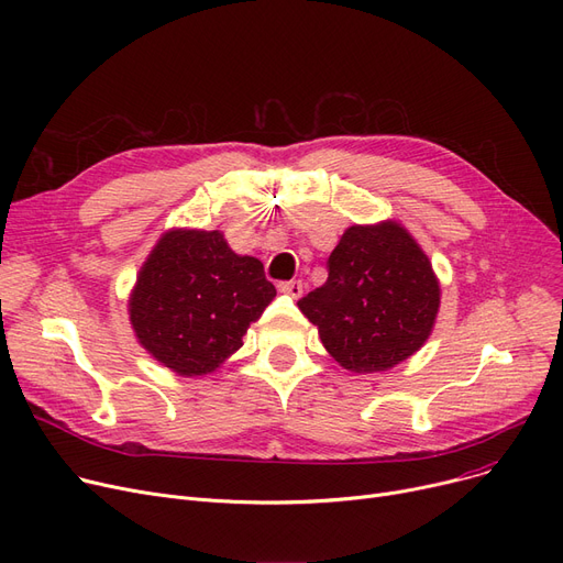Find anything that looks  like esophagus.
<instances>
[{
    "mask_svg": "<svg viewBox=\"0 0 563 563\" xmlns=\"http://www.w3.org/2000/svg\"><path fill=\"white\" fill-rule=\"evenodd\" d=\"M278 289L283 294H287V297H291V299H299L301 294H303V283L301 280H287V283H280Z\"/></svg>",
    "mask_w": 563,
    "mask_h": 563,
    "instance_id": "esophagus-1",
    "label": "esophagus"
}]
</instances>
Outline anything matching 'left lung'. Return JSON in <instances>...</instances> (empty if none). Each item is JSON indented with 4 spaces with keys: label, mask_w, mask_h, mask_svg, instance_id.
I'll use <instances>...</instances> for the list:
<instances>
[{
    "label": "left lung",
    "mask_w": 563,
    "mask_h": 563,
    "mask_svg": "<svg viewBox=\"0 0 563 563\" xmlns=\"http://www.w3.org/2000/svg\"><path fill=\"white\" fill-rule=\"evenodd\" d=\"M440 308L431 262L397 221L351 225L329 278L299 301L321 344L349 372H386L429 340Z\"/></svg>",
    "instance_id": "8db88e82"
}]
</instances>
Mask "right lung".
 Masks as SVG:
<instances>
[{
	"mask_svg": "<svg viewBox=\"0 0 563 563\" xmlns=\"http://www.w3.org/2000/svg\"><path fill=\"white\" fill-rule=\"evenodd\" d=\"M276 297L260 260L236 255L219 230H168L130 294L139 344L180 376L214 372Z\"/></svg>",
	"mask_w": 563,
	"mask_h": 563,
	"instance_id": "add662e5",
	"label": "right lung"
}]
</instances>
